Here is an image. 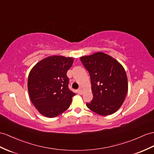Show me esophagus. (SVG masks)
<instances>
[{
    "instance_id": "esophagus-1",
    "label": "esophagus",
    "mask_w": 154,
    "mask_h": 154,
    "mask_svg": "<svg viewBox=\"0 0 154 154\" xmlns=\"http://www.w3.org/2000/svg\"><path fill=\"white\" fill-rule=\"evenodd\" d=\"M78 93L79 95H82V93H83V91H82V90L81 89H78Z\"/></svg>"
}]
</instances>
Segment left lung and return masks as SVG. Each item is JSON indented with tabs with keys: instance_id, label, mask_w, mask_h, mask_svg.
Instances as JSON below:
<instances>
[{
	"instance_id": "1",
	"label": "left lung",
	"mask_w": 154,
	"mask_h": 154,
	"mask_svg": "<svg viewBox=\"0 0 154 154\" xmlns=\"http://www.w3.org/2000/svg\"><path fill=\"white\" fill-rule=\"evenodd\" d=\"M91 78L93 99L88 108L101 116L115 113L128 91L125 70L117 60L103 52L80 57Z\"/></svg>"
}]
</instances>
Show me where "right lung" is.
<instances>
[{
  "mask_svg": "<svg viewBox=\"0 0 154 154\" xmlns=\"http://www.w3.org/2000/svg\"><path fill=\"white\" fill-rule=\"evenodd\" d=\"M74 59L61 55L49 56L38 62L29 74L30 99L40 113L55 118L68 109L75 93L69 89L68 70Z\"/></svg>",
  "mask_w": 154,
  "mask_h": 154,
  "instance_id": "1",
  "label": "right lung"
}]
</instances>
